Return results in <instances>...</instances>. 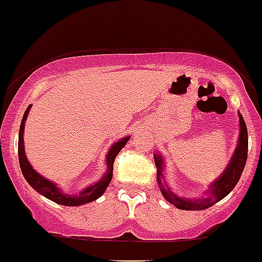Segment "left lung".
<instances>
[{
  "mask_svg": "<svg viewBox=\"0 0 262 262\" xmlns=\"http://www.w3.org/2000/svg\"><path fill=\"white\" fill-rule=\"evenodd\" d=\"M239 139H238V145H236L235 151H234L233 157H231L230 162H229L228 167L225 168L220 178L217 180L213 181L210 185L208 193L210 195L206 198H183L179 196L178 194L173 193L166 184H162V179H163V159H162L161 154H154V162L157 166V176H158V185L161 188L162 194L164 198L173 204L179 210H186V211H199V210H206V208L211 207L219 201L225 198L238 184L239 179H241L242 172L245 170L246 161H247V153H248V133H247V126L246 122L239 114Z\"/></svg>",
  "mask_w": 262,
  "mask_h": 262,
  "instance_id": "left-lung-1",
  "label": "left lung"
}]
</instances>
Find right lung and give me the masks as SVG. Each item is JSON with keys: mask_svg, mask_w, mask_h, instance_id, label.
<instances>
[{"mask_svg": "<svg viewBox=\"0 0 262 262\" xmlns=\"http://www.w3.org/2000/svg\"><path fill=\"white\" fill-rule=\"evenodd\" d=\"M31 106L29 105L27 108L26 113H24L23 119H21L20 123V129H19V143H17V154H19V164H20L21 172H23L24 179L28 181L29 185L34 189V190L38 191L39 194H42L43 196H46L50 201L55 202L58 204H63V206H81V204L90 203V202L95 201L99 196L103 195L105 189L108 188L109 183H111L112 178H113V163L114 159H116L117 154L122 150L124 145L127 144V141L129 140V136L121 139L119 141L114 143L112 145V148L109 149L108 156H106V166H108V170H106L105 175L100 179L96 184L91 186H87L86 189L81 191L79 194L76 195H69V194H64L60 189L56 186V184H54L52 181L47 180L43 176L39 175L38 172H36V170H33V167L31 166V163L28 162L26 157V151H24V126H26V119L28 117L29 111H31Z\"/></svg>", "mask_w": 262, "mask_h": 262, "instance_id": "add662e5", "label": "right lung"}]
</instances>
